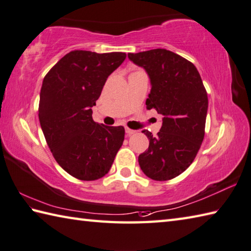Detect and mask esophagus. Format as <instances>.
I'll use <instances>...</instances> for the list:
<instances>
[{"label":"esophagus","mask_w":251,"mask_h":251,"mask_svg":"<svg viewBox=\"0 0 251 251\" xmlns=\"http://www.w3.org/2000/svg\"><path fill=\"white\" fill-rule=\"evenodd\" d=\"M126 135H132V134H135L136 131L129 129V127H126Z\"/></svg>","instance_id":"34e87169"}]
</instances>
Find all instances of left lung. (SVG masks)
I'll use <instances>...</instances> for the list:
<instances>
[{"label":"left lung","mask_w":251,"mask_h":251,"mask_svg":"<svg viewBox=\"0 0 251 251\" xmlns=\"http://www.w3.org/2000/svg\"><path fill=\"white\" fill-rule=\"evenodd\" d=\"M151 79L146 108L163 115L157 136L144 130L149 150L139 156L146 176L170 180L183 173L196 158L204 139L207 94L197 68L190 61L166 49L127 53Z\"/></svg>","instance_id":"left-lung-1"}]
</instances>
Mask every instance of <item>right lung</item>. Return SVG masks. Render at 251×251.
Returning a JSON list of instances; mask_svg holds the SVG:
<instances>
[{
    "instance_id": "add662e5",
    "label": "right lung",
    "mask_w": 251,
    "mask_h": 251,
    "mask_svg": "<svg viewBox=\"0 0 251 251\" xmlns=\"http://www.w3.org/2000/svg\"><path fill=\"white\" fill-rule=\"evenodd\" d=\"M126 56L125 52L71 51L42 82L38 111L47 144L56 163L79 180L105 176L124 143L125 127L96 124L92 107Z\"/></svg>"
}]
</instances>
